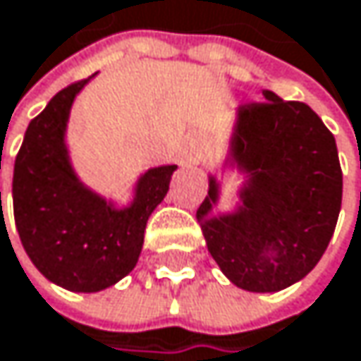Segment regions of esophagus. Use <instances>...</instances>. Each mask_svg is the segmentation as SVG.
Returning a JSON list of instances; mask_svg holds the SVG:
<instances>
[{
    "mask_svg": "<svg viewBox=\"0 0 361 361\" xmlns=\"http://www.w3.org/2000/svg\"><path fill=\"white\" fill-rule=\"evenodd\" d=\"M183 159H185V164H197V153L191 151V149H185L183 151Z\"/></svg>",
    "mask_w": 361,
    "mask_h": 361,
    "instance_id": "34e87169",
    "label": "esophagus"
}]
</instances>
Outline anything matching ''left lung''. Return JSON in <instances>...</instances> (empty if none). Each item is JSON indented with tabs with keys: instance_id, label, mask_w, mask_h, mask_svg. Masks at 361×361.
Listing matches in <instances>:
<instances>
[{
	"instance_id": "obj_1",
	"label": "left lung",
	"mask_w": 361,
	"mask_h": 361,
	"mask_svg": "<svg viewBox=\"0 0 361 361\" xmlns=\"http://www.w3.org/2000/svg\"><path fill=\"white\" fill-rule=\"evenodd\" d=\"M263 102L238 109L229 157L246 174L240 206L212 214L219 183L197 208L206 246L242 290L277 292L317 265L334 233L343 172L336 140L317 113L263 90Z\"/></svg>"
}]
</instances>
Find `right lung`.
Returning a JSON list of instances; mask_svg holds the SVG:
<instances>
[{"label": "right lung", "mask_w": 361, "mask_h": 361, "mask_svg": "<svg viewBox=\"0 0 361 361\" xmlns=\"http://www.w3.org/2000/svg\"><path fill=\"white\" fill-rule=\"evenodd\" d=\"M92 78L59 92L31 119L12 180L14 221L25 252L44 277L71 292L104 290L136 267L147 221L176 170L174 164L147 170L126 208L78 178L65 132L73 100Z\"/></svg>", "instance_id": "right-lung-1"}]
</instances>
